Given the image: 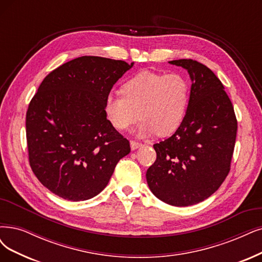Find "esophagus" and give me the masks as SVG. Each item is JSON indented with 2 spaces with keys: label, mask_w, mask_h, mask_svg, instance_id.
<instances>
[{
  "label": "esophagus",
  "mask_w": 262,
  "mask_h": 262,
  "mask_svg": "<svg viewBox=\"0 0 262 262\" xmlns=\"http://www.w3.org/2000/svg\"><path fill=\"white\" fill-rule=\"evenodd\" d=\"M141 146H142L141 142L135 141V140H132V141H130V148H132V150H136V149H138V148L141 147Z\"/></svg>",
  "instance_id": "34e87169"
}]
</instances>
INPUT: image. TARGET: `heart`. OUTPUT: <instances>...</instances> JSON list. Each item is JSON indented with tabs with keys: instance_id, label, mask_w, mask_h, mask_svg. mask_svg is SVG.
I'll list each match as a JSON object with an SVG mask.
<instances>
[{
	"instance_id": "obj_1",
	"label": "heart",
	"mask_w": 262,
	"mask_h": 262,
	"mask_svg": "<svg viewBox=\"0 0 262 262\" xmlns=\"http://www.w3.org/2000/svg\"><path fill=\"white\" fill-rule=\"evenodd\" d=\"M123 95H109L104 112L116 129L128 128L142 119L136 130L139 136L175 133L187 114L190 84L179 73L163 74L140 71L122 86Z\"/></svg>"
}]
</instances>
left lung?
<instances>
[{"instance_id": "1", "label": "left lung", "mask_w": 262, "mask_h": 262, "mask_svg": "<svg viewBox=\"0 0 262 262\" xmlns=\"http://www.w3.org/2000/svg\"><path fill=\"white\" fill-rule=\"evenodd\" d=\"M169 63L190 74L189 105L175 134L153 144L157 160L146 177L153 194L164 203L190 206L209 198L228 176L237 121L224 85L209 68L192 59Z\"/></svg>"}]
</instances>
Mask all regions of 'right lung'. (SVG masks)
Masks as SVG:
<instances>
[{
	"label": "right lung",
	"mask_w": 262,
	"mask_h": 262,
	"mask_svg": "<svg viewBox=\"0 0 262 262\" xmlns=\"http://www.w3.org/2000/svg\"><path fill=\"white\" fill-rule=\"evenodd\" d=\"M123 60L82 56L53 70L28 106L29 163L54 194L90 200L105 188L129 141L106 120L104 101L129 70Z\"/></svg>",
	"instance_id": "1"
}]
</instances>
